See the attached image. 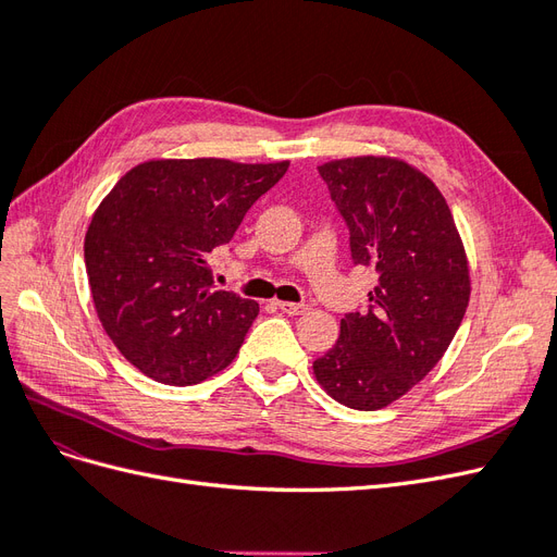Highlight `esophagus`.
Wrapping results in <instances>:
<instances>
[{
  "label": "esophagus",
  "mask_w": 557,
  "mask_h": 557,
  "mask_svg": "<svg viewBox=\"0 0 557 557\" xmlns=\"http://www.w3.org/2000/svg\"><path fill=\"white\" fill-rule=\"evenodd\" d=\"M276 307L288 315H301V313L309 311L307 305H295V301H283V299H276Z\"/></svg>",
  "instance_id": "esophagus-1"
}]
</instances>
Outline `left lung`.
Returning a JSON list of instances; mask_svg holds the SVG:
<instances>
[{
    "label": "left lung",
    "instance_id": "obj_1",
    "mask_svg": "<svg viewBox=\"0 0 557 557\" xmlns=\"http://www.w3.org/2000/svg\"><path fill=\"white\" fill-rule=\"evenodd\" d=\"M350 230L356 264L374 267L367 313H346L336 344L313 362L323 391L348 409L379 411L444 358L471 293L469 262L434 181L391 156L318 166Z\"/></svg>",
    "mask_w": 557,
    "mask_h": 557
}]
</instances>
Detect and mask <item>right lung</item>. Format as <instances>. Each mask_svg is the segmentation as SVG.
Masks as SVG:
<instances>
[{
	"mask_svg": "<svg viewBox=\"0 0 557 557\" xmlns=\"http://www.w3.org/2000/svg\"><path fill=\"white\" fill-rule=\"evenodd\" d=\"M288 166V160H148L97 207L83 246L95 311L141 374L195 385L237 358L260 307L215 290L209 260Z\"/></svg>",
	"mask_w": 557,
	"mask_h": 557,
	"instance_id": "right-lung-1",
	"label": "right lung"
}]
</instances>
